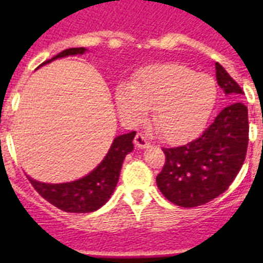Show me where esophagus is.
<instances>
[{
  "mask_svg": "<svg viewBox=\"0 0 263 263\" xmlns=\"http://www.w3.org/2000/svg\"><path fill=\"white\" fill-rule=\"evenodd\" d=\"M134 145L138 148H146L150 146V142H148L147 138L143 134H137L136 138H134Z\"/></svg>",
  "mask_w": 263,
  "mask_h": 263,
  "instance_id": "1",
  "label": "esophagus"
}]
</instances>
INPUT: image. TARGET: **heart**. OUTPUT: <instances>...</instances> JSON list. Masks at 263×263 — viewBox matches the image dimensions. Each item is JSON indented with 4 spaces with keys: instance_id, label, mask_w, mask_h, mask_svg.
<instances>
[{
    "instance_id": "heart-1",
    "label": "heart",
    "mask_w": 263,
    "mask_h": 263,
    "mask_svg": "<svg viewBox=\"0 0 263 263\" xmlns=\"http://www.w3.org/2000/svg\"><path fill=\"white\" fill-rule=\"evenodd\" d=\"M216 100L217 87L211 76L176 63L146 67L137 72L132 84H121L116 90L121 117L139 122L153 109L154 127L173 143L192 138L205 126Z\"/></svg>"
}]
</instances>
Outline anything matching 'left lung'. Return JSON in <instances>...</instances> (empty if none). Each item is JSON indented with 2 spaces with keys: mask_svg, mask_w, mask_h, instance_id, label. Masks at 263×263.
<instances>
[{
  "mask_svg": "<svg viewBox=\"0 0 263 263\" xmlns=\"http://www.w3.org/2000/svg\"><path fill=\"white\" fill-rule=\"evenodd\" d=\"M216 80L225 96L240 99L242 89L221 64ZM249 141L248 108L233 103L218 113L199 138L179 147L163 148L166 163L157 184L167 200L184 208L203 205L232 184L243 164Z\"/></svg>",
  "mask_w": 263,
  "mask_h": 263,
  "instance_id": "8db88e82",
  "label": "left lung"
}]
</instances>
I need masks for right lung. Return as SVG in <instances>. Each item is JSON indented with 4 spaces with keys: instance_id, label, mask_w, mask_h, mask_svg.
I'll list each match as a JSON object with an SVG mask.
<instances>
[{
    "instance_id": "obj_1",
    "label": "right lung",
    "mask_w": 263,
    "mask_h": 263,
    "mask_svg": "<svg viewBox=\"0 0 263 263\" xmlns=\"http://www.w3.org/2000/svg\"><path fill=\"white\" fill-rule=\"evenodd\" d=\"M87 51L84 47L68 48L43 64L60 58L83 55ZM134 137L136 132L116 137L104 159L89 174L78 180L53 184L38 182L29 175L27 179L42 197L59 210L69 213L93 212L101 208L115 192L125 157L133 152Z\"/></svg>"
}]
</instances>
